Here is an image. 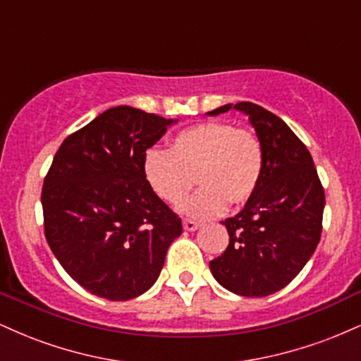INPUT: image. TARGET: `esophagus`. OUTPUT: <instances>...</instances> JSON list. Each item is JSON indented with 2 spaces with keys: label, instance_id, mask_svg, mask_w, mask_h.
Segmentation results:
<instances>
[{
  "label": "esophagus",
  "instance_id": "34e87169",
  "mask_svg": "<svg viewBox=\"0 0 361 361\" xmlns=\"http://www.w3.org/2000/svg\"><path fill=\"white\" fill-rule=\"evenodd\" d=\"M198 227H200V224H198V222L183 221V229H185V231H190V233H193V231H197Z\"/></svg>",
  "mask_w": 361,
  "mask_h": 361
}]
</instances>
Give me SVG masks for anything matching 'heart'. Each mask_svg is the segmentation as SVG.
Wrapping results in <instances>:
<instances>
[{
  "label": "heart",
  "mask_w": 361,
  "mask_h": 361,
  "mask_svg": "<svg viewBox=\"0 0 361 361\" xmlns=\"http://www.w3.org/2000/svg\"><path fill=\"white\" fill-rule=\"evenodd\" d=\"M144 176L161 200L176 204L188 193L193 176L200 190L178 207L192 219L222 214L227 204L244 205L258 190L263 149L247 128L204 122L185 128L169 151L151 147L144 156Z\"/></svg>",
  "instance_id": "1"
}]
</instances>
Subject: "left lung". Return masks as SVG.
I'll return each mask as SVG.
<instances>
[{
    "instance_id": "left-lung-1",
    "label": "left lung",
    "mask_w": 361,
    "mask_h": 361,
    "mask_svg": "<svg viewBox=\"0 0 361 361\" xmlns=\"http://www.w3.org/2000/svg\"><path fill=\"white\" fill-rule=\"evenodd\" d=\"M241 111L263 149V173L255 195L222 221L229 246L210 261L214 279L243 297H267L299 275L322 231L324 190L314 161L283 120L250 102L229 103L207 115Z\"/></svg>"
}]
</instances>
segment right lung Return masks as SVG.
Segmentation results:
<instances>
[{"instance_id":"1","label":"right lung","mask_w":361,"mask_h":361,"mask_svg":"<svg viewBox=\"0 0 361 361\" xmlns=\"http://www.w3.org/2000/svg\"><path fill=\"white\" fill-rule=\"evenodd\" d=\"M178 120L120 105L69 135L44 180L45 239L61 267L93 295H142L181 234V219L144 176L147 149Z\"/></svg>"}]
</instances>
